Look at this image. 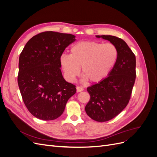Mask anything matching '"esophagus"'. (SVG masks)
<instances>
[{
	"instance_id": "34e87169",
	"label": "esophagus",
	"mask_w": 157,
	"mask_h": 157,
	"mask_svg": "<svg viewBox=\"0 0 157 157\" xmlns=\"http://www.w3.org/2000/svg\"><path fill=\"white\" fill-rule=\"evenodd\" d=\"M83 88H82V87H80V86H77V92H82V91H83Z\"/></svg>"
}]
</instances>
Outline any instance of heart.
Here are the masks:
<instances>
[{"mask_svg": "<svg viewBox=\"0 0 157 157\" xmlns=\"http://www.w3.org/2000/svg\"><path fill=\"white\" fill-rule=\"evenodd\" d=\"M117 57V48L111 43L80 41L71 47L70 55L61 54L59 61L69 81H73L82 68L83 77L91 82H97L110 72Z\"/></svg>", "mask_w": 157, "mask_h": 157, "instance_id": "b5f03b06", "label": "heart"}]
</instances>
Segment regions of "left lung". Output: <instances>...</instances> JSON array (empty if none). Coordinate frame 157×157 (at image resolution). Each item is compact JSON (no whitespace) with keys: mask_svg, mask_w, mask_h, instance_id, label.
<instances>
[{"mask_svg":"<svg viewBox=\"0 0 157 157\" xmlns=\"http://www.w3.org/2000/svg\"><path fill=\"white\" fill-rule=\"evenodd\" d=\"M116 46L118 57L109 76L87 88L90 96L85 111L92 119L106 122L121 113L130 101L136 77V56L122 39L111 35H96Z\"/></svg>","mask_w":157,"mask_h":157,"instance_id":"8db88e82","label":"left lung"}]
</instances>
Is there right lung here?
Returning <instances> with one entry per match:
<instances>
[{"label":"right lung","instance_id":"1","mask_svg":"<svg viewBox=\"0 0 157 157\" xmlns=\"http://www.w3.org/2000/svg\"><path fill=\"white\" fill-rule=\"evenodd\" d=\"M75 38L67 33L42 32L33 36L21 52L18 86L28 111L40 120L60 117L68 99L76 93L75 85L63 78L59 61Z\"/></svg>","mask_w":157,"mask_h":157}]
</instances>
